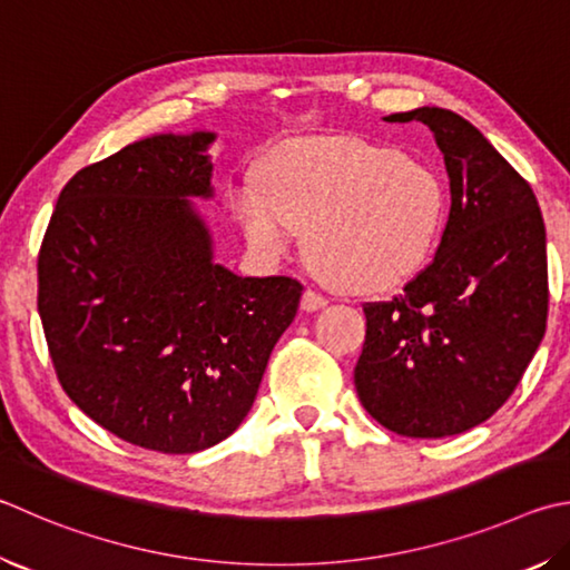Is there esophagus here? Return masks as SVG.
I'll return each mask as SVG.
<instances>
[{
	"label": "esophagus",
	"instance_id": "1",
	"mask_svg": "<svg viewBox=\"0 0 570 570\" xmlns=\"http://www.w3.org/2000/svg\"><path fill=\"white\" fill-rule=\"evenodd\" d=\"M328 304V298L324 294L314 292V288H306L304 296H302V308L304 312H318V308H324Z\"/></svg>",
	"mask_w": 570,
	"mask_h": 570
}]
</instances>
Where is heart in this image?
I'll use <instances>...</instances> for the list:
<instances>
[{
  "mask_svg": "<svg viewBox=\"0 0 570 570\" xmlns=\"http://www.w3.org/2000/svg\"><path fill=\"white\" fill-rule=\"evenodd\" d=\"M232 209L254 249L278 258L306 232L316 272L344 288H381L426 262L449 214L429 161L361 139H296L268 157Z\"/></svg>",
  "mask_w": 570,
  "mask_h": 570,
  "instance_id": "b5f03b06",
  "label": "heart"
}]
</instances>
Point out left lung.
<instances>
[{
	"instance_id": "obj_1",
	"label": "left lung",
	"mask_w": 570,
	"mask_h": 570,
	"mask_svg": "<svg viewBox=\"0 0 570 570\" xmlns=\"http://www.w3.org/2000/svg\"><path fill=\"white\" fill-rule=\"evenodd\" d=\"M449 171L451 212L433 262L389 302L364 304L354 384L381 426L443 439L499 411L529 368L548 318L546 226L535 194L459 114L421 107Z\"/></svg>"
}]
</instances>
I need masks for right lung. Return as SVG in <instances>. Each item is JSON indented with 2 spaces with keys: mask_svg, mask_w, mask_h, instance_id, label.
Returning a JSON list of instances; mask_svg holds the SVG:
<instances>
[{
  "mask_svg": "<svg viewBox=\"0 0 570 570\" xmlns=\"http://www.w3.org/2000/svg\"><path fill=\"white\" fill-rule=\"evenodd\" d=\"M212 131L157 134L61 189L37 308L67 396L121 441L196 453L239 429L304 286L214 264Z\"/></svg>",
  "mask_w": 570,
  "mask_h": 570,
  "instance_id": "add662e5",
  "label": "right lung"
}]
</instances>
